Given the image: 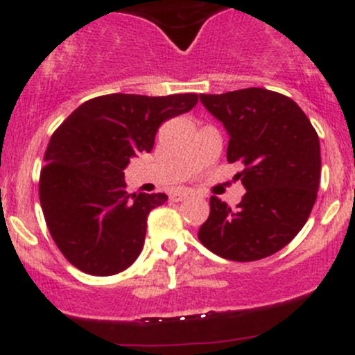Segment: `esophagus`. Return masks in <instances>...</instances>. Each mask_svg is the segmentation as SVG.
Instances as JSON below:
<instances>
[{
  "mask_svg": "<svg viewBox=\"0 0 355 355\" xmlns=\"http://www.w3.org/2000/svg\"><path fill=\"white\" fill-rule=\"evenodd\" d=\"M189 195H191V193L186 191V189H182V191H174L173 195H171V200H173V202H182V200L188 198Z\"/></svg>",
  "mask_w": 355,
  "mask_h": 355,
  "instance_id": "1",
  "label": "esophagus"
}]
</instances>
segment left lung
Returning <instances> with one entry per match:
<instances>
[{"mask_svg":"<svg viewBox=\"0 0 355 355\" xmlns=\"http://www.w3.org/2000/svg\"><path fill=\"white\" fill-rule=\"evenodd\" d=\"M230 135L227 162L245 166L236 209L210 198L198 240L219 257L252 262L282 250L307 223L321 179L315 129L292 98L264 87L200 94Z\"/></svg>","mask_w":355,"mask_h":355,"instance_id":"obj_1","label":"left lung"}]
</instances>
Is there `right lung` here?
<instances>
[{"label":"right lung","instance_id":"right-lung-1","mask_svg":"<svg viewBox=\"0 0 355 355\" xmlns=\"http://www.w3.org/2000/svg\"><path fill=\"white\" fill-rule=\"evenodd\" d=\"M198 94H105L84 101L53 132L40 178L46 226L67 261L112 276L141 254L146 219L166 193L125 191L129 159L152 152L157 129L186 114Z\"/></svg>","mask_w":355,"mask_h":355}]
</instances>
